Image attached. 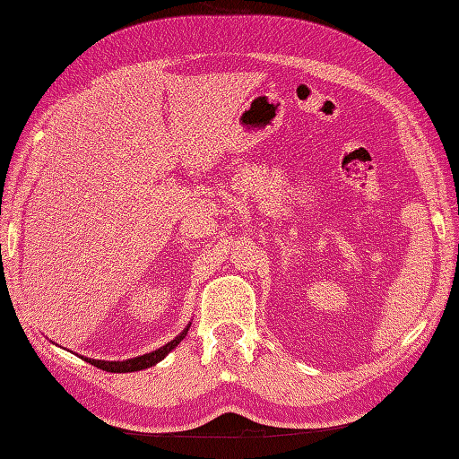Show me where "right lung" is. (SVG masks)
I'll use <instances>...</instances> for the list:
<instances>
[{
    "label": "right lung",
    "mask_w": 459,
    "mask_h": 459,
    "mask_svg": "<svg viewBox=\"0 0 459 459\" xmlns=\"http://www.w3.org/2000/svg\"><path fill=\"white\" fill-rule=\"evenodd\" d=\"M188 329H190V326H186V331H182L180 334H178L174 341L164 344V347H160V349L154 351V352L143 354V357H136V359H130V360H120V362H107V360H95V359H85V360L91 362L92 367H97L100 370H107V372H134V370L151 368L152 364L160 362L168 352H170L172 349H176V344H180V341L184 339L186 333H188Z\"/></svg>",
    "instance_id": "1"
}]
</instances>
